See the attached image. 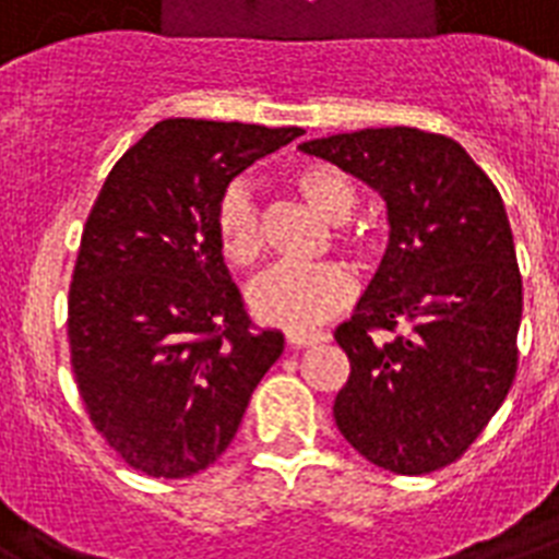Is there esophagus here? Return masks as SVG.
I'll use <instances>...</instances> for the list:
<instances>
[{
  "label": "esophagus",
  "instance_id": "esophagus-1",
  "mask_svg": "<svg viewBox=\"0 0 559 559\" xmlns=\"http://www.w3.org/2000/svg\"><path fill=\"white\" fill-rule=\"evenodd\" d=\"M326 342L324 333H289L287 335V344L295 347V350H301V347H312V344H321Z\"/></svg>",
  "mask_w": 559,
  "mask_h": 559
}]
</instances>
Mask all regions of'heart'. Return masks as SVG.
<instances>
[{
    "label": "heart",
    "mask_w": 559,
    "mask_h": 559,
    "mask_svg": "<svg viewBox=\"0 0 559 559\" xmlns=\"http://www.w3.org/2000/svg\"><path fill=\"white\" fill-rule=\"evenodd\" d=\"M295 192L326 224H344L358 203V189L347 171L330 163H304L293 171ZM215 233L224 255L235 266H252L264 249L261 206L247 180L226 186L215 209ZM338 243L367 255L370 240L361 233H342ZM353 275L338 264H278L249 287V310L258 321L287 330L310 333L326 319H333L353 301Z\"/></svg>",
    "instance_id": "1"
}]
</instances>
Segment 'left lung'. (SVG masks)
<instances>
[{"mask_svg":"<svg viewBox=\"0 0 559 559\" xmlns=\"http://www.w3.org/2000/svg\"><path fill=\"white\" fill-rule=\"evenodd\" d=\"M298 148L388 203V252L353 319L335 326L350 358L335 425L379 468H444L483 433L516 376L523 278L500 192L456 140L407 126ZM376 329L397 335L382 345Z\"/></svg>","mask_w":559,"mask_h":559,"instance_id":"obj_1","label":"left lung"}]
</instances>
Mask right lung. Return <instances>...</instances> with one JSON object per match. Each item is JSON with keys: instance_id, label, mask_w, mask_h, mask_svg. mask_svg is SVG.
I'll use <instances>...</instances> for the list:
<instances>
[{"instance_id": "obj_1", "label": "right lung", "mask_w": 559, "mask_h": 559, "mask_svg": "<svg viewBox=\"0 0 559 559\" xmlns=\"http://www.w3.org/2000/svg\"><path fill=\"white\" fill-rule=\"evenodd\" d=\"M301 129L157 122L108 171L68 289L71 370L91 425L134 471L186 479L238 433L284 353L249 321L215 233L233 177Z\"/></svg>"}]
</instances>
